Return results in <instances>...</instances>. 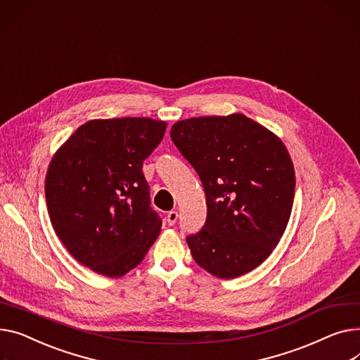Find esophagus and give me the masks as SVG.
<instances>
[{
	"mask_svg": "<svg viewBox=\"0 0 360 360\" xmlns=\"http://www.w3.org/2000/svg\"><path fill=\"white\" fill-rule=\"evenodd\" d=\"M176 220H178V212H176V211H169V212H167V215H166L167 224H169V226H175Z\"/></svg>",
	"mask_w": 360,
	"mask_h": 360,
	"instance_id": "1",
	"label": "esophagus"
}]
</instances>
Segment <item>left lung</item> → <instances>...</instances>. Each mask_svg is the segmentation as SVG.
I'll return each instance as SVG.
<instances>
[{"mask_svg": "<svg viewBox=\"0 0 360 360\" xmlns=\"http://www.w3.org/2000/svg\"><path fill=\"white\" fill-rule=\"evenodd\" d=\"M171 139L205 193V224L186 237L191 255L217 278L253 271L279 243L292 211L295 172L282 140L240 112L182 120Z\"/></svg>", "mask_w": 360, "mask_h": 360, "instance_id": "left-lung-1", "label": "left lung"}]
</instances>
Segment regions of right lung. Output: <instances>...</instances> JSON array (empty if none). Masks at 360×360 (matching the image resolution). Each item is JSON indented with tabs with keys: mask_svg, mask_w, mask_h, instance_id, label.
Segmentation results:
<instances>
[{
	"mask_svg": "<svg viewBox=\"0 0 360 360\" xmlns=\"http://www.w3.org/2000/svg\"><path fill=\"white\" fill-rule=\"evenodd\" d=\"M165 130V122L146 117L91 120L52 158L44 181L52 226L91 271L123 276L158 238L162 220L141 169Z\"/></svg>",
	"mask_w": 360,
	"mask_h": 360,
	"instance_id": "1",
	"label": "right lung"
}]
</instances>
